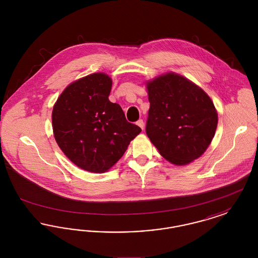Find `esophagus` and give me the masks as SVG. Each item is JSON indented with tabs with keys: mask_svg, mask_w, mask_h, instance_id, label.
<instances>
[{
	"mask_svg": "<svg viewBox=\"0 0 258 258\" xmlns=\"http://www.w3.org/2000/svg\"><path fill=\"white\" fill-rule=\"evenodd\" d=\"M136 124H137L138 126H140L142 130H144V122H143L142 119H139V120L136 122Z\"/></svg>",
	"mask_w": 258,
	"mask_h": 258,
	"instance_id": "34e87169",
	"label": "esophagus"
}]
</instances>
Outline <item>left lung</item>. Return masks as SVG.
Segmentation results:
<instances>
[{"label":"left lung","mask_w":258,"mask_h":258,"mask_svg":"<svg viewBox=\"0 0 258 258\" xmlns=\"http://www.w3.org/2000/svg\"><path fill=\"white\" fill-rule=\"evenodd\" d=\"M150 108L146 134L160 155L176 165L198 159L218 125L208 95L181 75L166 74L147 84Z\"/></svg>","instance_id":"1"}]
</instances>
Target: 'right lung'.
Returning a JSON list of instances; mask_svg holds the SVG:
<instances>
[{"instance_id":"add662e5","label":"right lung","mask_w":258,"mask_h":258,"mask_svg":"<svg viewBox=\"0 0 258 258\" xmlns=\"http://www.w3.org/2000/svg\"><path fill=\"white\" fill-rule=\"evenodd\" d=\"M111 87L108 75H88L67 87L53 108V132L59 147L86 171H107L141 132L126 121L119 104L108 99Z\"/></svg>"}]
</instances>
